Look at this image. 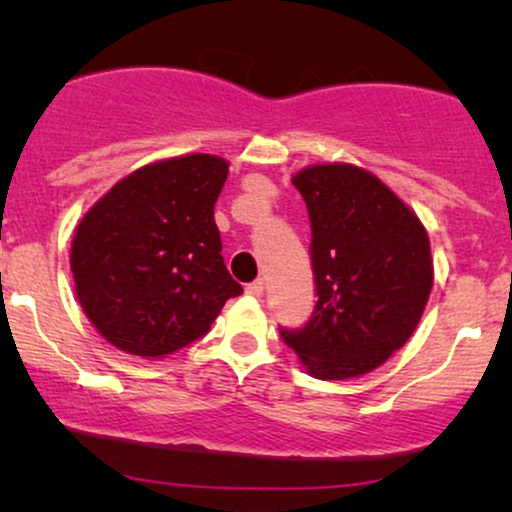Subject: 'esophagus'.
<instances>
[{"label": "esophagus", "instance_id": "esophagus-1", "mask_svg": "<svg viewBox=\"0 0 512 512\" xmlns=\"http://www.w3.org/2000/svg\"><path fill=\"white\" fill-rule=\"evenodd\" d=\"M250 293V296H255V298H262L264 296V281L262 279H255L252 281V284H248V289H245Z\"/></svg>", "mask_w": 512, "mask_h": 512}]
</instances>
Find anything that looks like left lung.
I'll return each instance as SVG.
<instances>
[{"label":"left lung","mask_w":512,"mask_h":512,"mask_svg":"<svg viewBox=\"0 0 512 512\" xmlns=\"http://www.w3.org/2000/svg\"><path fill=\"white\" fill-rule=\"evenodd\" d=\"M308 207L315 310L281 330L310 375L346 380L378 368L407 344L433 286L428 233L385 182L349 163L293 178Z\"/></svg>","instance_id":"obj_1"}]
</instances>
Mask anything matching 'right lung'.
<instances>
[{"label":"right lung","mask_w":512,"mask_h":512,"mask_svg":"<svg viewBox=\"0 0 512 512\" xmlns=\"http://www.w3.org/2000/svg\"><path fill=\"white\" fill-rule=\"evenodd\" d=\"M228 161L187 154L120 180L79 221L76 298L117 349L161 358L209 332L243 286L228 274L214 204Z\"/></svg>","instance_id":"1"}]
</instances>
